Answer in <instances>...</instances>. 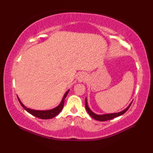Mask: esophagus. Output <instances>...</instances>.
Here are the masks:
<instances>
[{"instance_id": "1", "label": "esophagus", "mask_w": 153, "mask_h": 153, "mask_svg": "<svg viewBox=\"0 0 153 153\" xmlns=\"http://www.w3.org/2000/svg\"><path fill=\"white\" fill-rule=\"evenodd\" d=\"M87 77L86 76V74L84 73H82L79 75L78 79H78L79 82H84L87 80Z\"/></svg>"}]
</instances>
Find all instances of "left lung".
I'll return each instance as SVG.
<instances>
[{"label": "left lung", "mask_w": 153, "mask_h": 153, "mask_svg": "<svg viewBox=\"0 0 153 153\" xmlns=\"http://www.w3.org/2000/svg\"><path fill=\"white\" fill-rule=\"evenodd\" d=\"M132 102L129 104V105L127 107V108L123 110V111L122 112H120L118 113H112V114H102V115H98V114H96L94 112H93L91 110H90V108H89L88 105H87V99H85V108L87 110V112L89 113V114L93 118H94L96 120H98V121L100 122H103V121H106V120H111L113 119L114 118H116V117L121 116L122 114H123L127 110L129 109V107H130L131 105Z\"/></svg>", "instance_id": "left-lung-1"}]
</instances>
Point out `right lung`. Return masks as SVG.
Wrapping results in <instances>:
<instances>
[{
	"mask_svg": "<svg viewBox=\"0 0 153 153\" xmlns=\"http://www.w3.org/2000/svg\"><path fill=\"white\" fill-rule=\"evenodd\" d=\"M68 92H69V90L65 93V95H64V97L62 101L60 102V104L58 106H56V108H54L53 109L51 110H32L30 108H28L27 107H25L24 105H23L22 102L20 101V100L19 99V98L18 97V100L20 105L22 106L23 108H24L27 112H28L31 114H32L34 116H36L37 118H40V119H44V120H47V119H51L53 118L54 117L56 116V115H58V114L60 112V111L62 110V109L63 108V106L64 105V99L66 98Z\"/></svg>",
	"mask_w": 153,
	"mask_h": 153,
	"instance_id": "add662e5",
	"label": "right lung"
}]
</instances>
